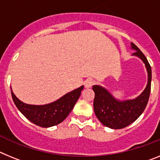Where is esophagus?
<instances>
[{
    "instance_id": "1",
    "label": "esophagus",
    "mask_w": 160,
    "mask_h": 160,
    "mask_svg": "<svg viewBox=\"0 0 160 160\" xmlns=\"http://www.w3.org/2000/svg\"><path fill=\"white\" fill-rule=\"evenodd\" d=\"M85 87L87 88H90L94 84V80L92 78H87L86 81H85Z\"/></svg>"
}]
</instances>
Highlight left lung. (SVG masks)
Wrapping results in <instances>:
<instances>
[{
	"label": "left lung",
	"mask_w": 160,
	"mask_h": 160,
	"mask_svg": "<svg viewBox=\"0 0 160 160\" xmlns=\"http://www.w3.org/2000/svg\"><path fill=\"white\" fill-rule=\"evenodd\" d=\"M131 47L135 49L133 55L140 58L147 67L148 73V86L143 92L134 100L119 102L114 99L111 94L99 86L92 87L94 91V110L98 119L107 128L122 129L129 126L140 116L148 102L151 93L152 68L145 55L134 43Z\"/></svg>",
	"instance_id": "1"
}]
</instances>
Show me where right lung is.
<instances>
[{"instance_id": "add662e5", "label": "right lung", "mask_w": 160, "mask_h": 160, "mask_svg": "<svg viewBox=\"0 0 160 160\" xmlns=\"http://www.w3.org/2000/svg\"><path fill=\"white\" fill-rule=\"evenodd\" d=\"M83 87H79L47 105L35 106L25 104L14 95L11 90L12 100L18 109L24 116L32 123L42 127L49 128L62 122L70 114L81 95Z\"/></svg>"}]
</instances>
